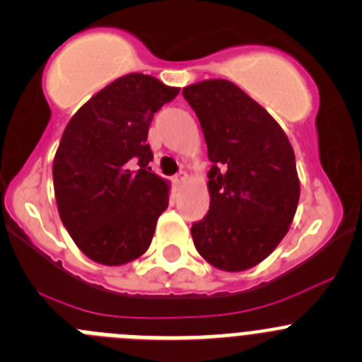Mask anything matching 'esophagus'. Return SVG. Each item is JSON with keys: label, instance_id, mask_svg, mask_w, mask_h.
<instances>
[{"label": "esophagus", "instance_id": "obj_1", "mask_svg": "<svg viewBox=\"0 0 362 362\" xmlns=\"http://www.w3.org/2000/svg\"><path fill=\"white\" fill-rule=\"evenodd\" d=\"M185 182H187V173H185V171H180V173L175 175V184L184 185Z\"/></svg>", "mask_w": 362, "mask_h": 362}]
</instances>
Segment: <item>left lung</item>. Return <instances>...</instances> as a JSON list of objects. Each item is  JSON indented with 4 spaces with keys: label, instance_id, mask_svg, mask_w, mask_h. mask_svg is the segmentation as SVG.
I'll list each match as a JSON object with an SVG mask.
<instances>
[{
    "label": "left lung",
    "instance_id": "obj_1",
    "mask_svg": "<svg viewBox=\"0 0 362 362\" xmlns=\"http://www.w3.org/2000/svg\"><path fill=\"white\" fill-rule=\"evenodd\" d=\"M207 143L211 205L191 228L202 257L223 272H245L279 246L300 198L295 151L286 132L228 80L182 90Z\"/></svg>",
    "mask_w": 362,
    "mask_h": 362
}]
</instances>
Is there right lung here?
I'll return each instance as SVG.
<instances>
[{
    "label": "right lung",
    "mask_w": 362,
    "mask_h": 362,
    "mask_svg": "<svg viewBox=\"0 0 362 362\" xmlns=\"http://www.w3.org/2000/svg\"><path fill=\"white\" fill-rule=\"evenodd\" d=\"M178 93L150 74H124L82 105L64 130L53 158L57 207L74 245L98 264H127L153 239L170 182L148 168V130Z\"/></svg>",
    "instance_id": "right-lung-1"
}]
</instances>
